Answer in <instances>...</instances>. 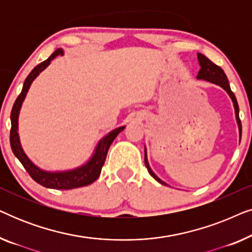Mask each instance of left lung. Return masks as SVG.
I'll use <instances>...</instances> for the list:
<instances>
[{"label": "left lung", "mask_w": 252, "mask_h": 252, "mask_svg": "<svg viewBox=\"0 0 252 252\" xmlns=\"http://www.w3.org/2000/svg\"><path fill=\"white\" fill-rule=\"evenodd\" d=\"M197 60H198V64H199V71L197 74V79L199 80H204V81H209L211 84H215L217 86H220L222 89H225L227 94L229 95L230 99H232L233 105H234V110H235V118H236V123H237V127H239V133H240V140H241V134H242V125H241V120L239 117V104H237L236 97L234 95V93L230 89L228 79H227L225 72L222 71V68L216 65L215 63H212L211 61L209 60L208 57L204 56L203 54H197ZM144 163H146V166L149 171V173L151 177H153L155 180L159 182V184L164 185V186H168L166 182H164L163 180H160L159 178L157 177L156 174L154 173L153 170L150 168V165L148 163V157H147V148L144 147Z\"/></svg>", "instance_id": "left-lung-1"}]
</instances>
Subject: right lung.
Instances as JSON below:
<instances>
[{"label": "right lung", "instance_id": "1", "mask_svg": "<svg viewBox=\"0 0 252 252\" xmlns=\"http://www.w3.org/2000/svg\"><path fill=\"white\" fill-rule=\"evenodd\" d=\"M64 50L62 48H58L51 54V56L46 60L42 63L36 65L33 68L32 72L27 75L24 82L22 93H20L18 97H17L15 104L12 106L11 110V130H10V144H11L12 153L15 154V156L18 158L20 163L23 164V166L25 167V170L29 172V174L32 177L34 181H36L37 184L43 186L46 188L50 189H74L79 187H85L93 184V182L97 180V178L101 174V170L104 165L106 154L113 140L116 139L117 135L120 132H123L125 126L117 127V128L112 129L111 132H109L106 135L102 137L98 141L97 146L95 147L94 153L91 156V158L86 161L85 164H82L81 166H78L72 170L66 171H46L40 168L37 165L33 163L32 160L27 157V155L24 151L22 144H20L19 140V134H18V118H19V112L22 109L23 102L25 99L27 92L32 85V82L35 80V78L39 75L41 72L49 66L50 62L56 58L58 55H63Z\"/></svg>", "mask_w": 252, "mask_h": 252}]
</instances>
